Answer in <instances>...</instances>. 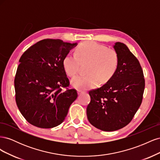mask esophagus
<instances>
[{
	"label": "esophagus",
	"mask_w": 160,
	"mask_h": 160,
	"mask_svg": "<svg viewBox=\"0 0 160 160\" xmlns=\"http://www.w3.org/2000/svg\"><path fill=\"white\" fill-rule=\"evenodd\" d=\"M84 93L83 91H77V93H78V95H81V94H83Z\"/></svg>",
	"instance_id": "obj_1"
}]
</instances>
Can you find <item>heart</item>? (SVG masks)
<instances>
[{
	"instance_id": "heart-1",
	"label": "heart",
	"mask_w": 160,
	"mask_h": 160,
	"mask_svg": "<svg viewBox=\"0 0 160 160\" xmlns=\"http://www.w3.org/2000/svg\"><path fill=\"white\" fill-rule=\"evenodd\" d=\"M81 62H89L86 75H77L71 83L79 90L95 88L100 81L104 84L109 81L117 71L119 63L118 53L94 41L81 42L76 49V54L67 53L62 61L66 73L74 76L78 72Z\"/></svg>"
}]
</instances>
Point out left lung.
Instances as JSON below:
<instances>
[{
  "instance_id": "8db88e82",
  "label": "left lung",
  "mask_w": 160,
  "mask_h": 160,
  "mask_svg": "<svg viewBox=\"0 0 160 160\" xmlns=\"http://www.w3.org/2000/svg\"><path fill=\"white\" fill-rule=\"evenodd\" d=\"M119 63L114 75L100 88L91 91L87 108L89 123L105 132L122 129L132 121L142 103L145 79L142 67L127 45H113Z\"/></svg>"
}]
</instances>
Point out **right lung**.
<instances>
[{"instance_id":"1","label":"right lung","mask_w":160,"mask_h":160,"mask_svg":"<svg viewBox=\"0 0 160 160\" xmlns=\"http://www.w3.org/2000/svg\"><path fill=\"white\" fill-rule=\"evenodd\" d=\"M77 45L61 39L37 42L23 53L14 79L17 107L34 126L52 128L65 120L75 89L62 91L69 85L62 61Z\"/></svg>"}]
</instances>
